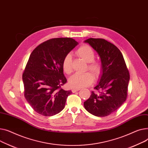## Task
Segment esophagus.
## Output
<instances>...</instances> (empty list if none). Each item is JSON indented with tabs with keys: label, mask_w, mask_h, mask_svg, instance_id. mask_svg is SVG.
<instances>
[{
	"label": "esophagus",
	"mask_w": 148,
	"mask_h": 148,
	"mask_svg": "<svg viewBox=\"0 0 148 148\" xmlns=\"http://www.w3.org/2000/svg\"><path fill=\"white\" fill-rule=\"evenodd\" d=\"M79 90H80V89H78V88H72V92H77V91H78Z\"/></svg>",
	"instance_id": "esophagus-1"
}]
</instances>
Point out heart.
<instances>
[{"label": "heart", "instance_id": "heart-1", "mask_svg": "<svg viewBox=\"0 0 148 148\" xmlns=\"http://www.w3.org/2000/svg\"><path fill=\"white\" fill-rule=\"evenodd\" d=\"M76 55L88 63L86 70L90 71L95 77H98L102 72V66L100 63L94 61L95 53L93 49L88 45L81 46L76 51ZM63 71L67 75L72 72V58L70 54H66L62 62ZM92 75L89 73H76L69 79V85L75 88H81L90 85L93 82Z\"/></svg>", "mask_w": 148, "mask_h": 148}]
</instances>
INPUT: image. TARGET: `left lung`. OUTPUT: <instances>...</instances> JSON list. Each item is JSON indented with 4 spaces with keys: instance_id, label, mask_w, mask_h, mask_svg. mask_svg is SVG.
<instances>
[{
    "instance_id": "left-lung-1",
    "label": "left lung",
    "mask_w": 148,
    "mask_h": 148,
    "mask_svg": "<svg viewBox=\"0 0 148 148\" xmlns=\"http://www.w3.org/2000/svg\"><path fill=\"white\" fill-rule=\"evenodd\" d=\"M96 51L101 59L102 72L99 84L84 103L85 109L96 116H106L116 111L127 97L130 73L123 56L114 44L104 39L84 41Z\"/></svg>"
}]
</instances>
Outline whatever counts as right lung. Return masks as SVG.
I'll return each mask as SVG.
<instances>
[{
	"mask_svg": "<svg viewBox=\"0 0 148 148\" xmlns=\"http://www.w3.org/2000/svg\"><path fill=\"white\" fill-rule=\"evenodd\" d=\"M77 44L72 38H54L40 43L32 51L23 74V81L24 97L38 114L53 116L64 109L72 91L61 88L67 82L62 62Z\"/></svg>",
	"mask_w": 148,
	"mask_h": 148,
	"instance_id": "obj_1",
	"label": "right lung"
}]
</instances>
